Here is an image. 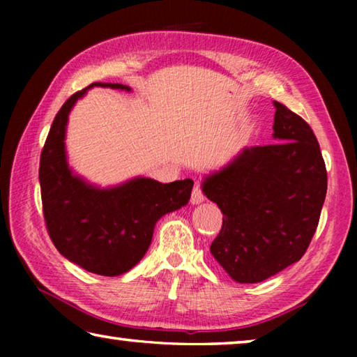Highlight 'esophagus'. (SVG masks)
<instances>
[{
  "mask_svg": "<svg viewBox=\"0 0 357 357\" xmlns=\"http://www.w3.org/2000/svg\"><path fill=\"white\" fill-rule=\"evenodd\" d=\"M203 202H204V195H203V192H202L200 187L195 185V187H193V190H192L190 203H192V204H200V203H203Z\"/></svg>",
  "mask_w": 357,
  "mask_h": 357,
  "instance_id": "34e87169",
  "label": "esophagus"
}]
</instances>
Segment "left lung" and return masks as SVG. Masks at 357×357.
<instances>
[{"instance_id":"1","label":"left lung","mask_w":357,"mask_h":357,"mask_svg":"<svg viewBox=\"0 0 357 357\" xmlns=\"http://www.w3.org/2000/svg\"><path fill=\"white\" fill-rule=\"evenodd\" d=\"M274 140L244 148L202 189L223 223L211 253L238 283H258L299 261L315 234L328 173L310 126L274 102Z\"/></svg>"}]
</instances>
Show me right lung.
Instances as JSON below:
<instances>
[{"mask_svg":"<svg viewBox=\"0 0 357 357\" xmlns=\"http://www.w3.org/2000/svg\"><path fill=\"white\" fill-rule=\"evenodd\" d=\"M94 86L132 91L121 83L96 82L70 96L48 132L39 183L45 225L58 252L88 273L114 277L144 257L162 215L189 203L193 181L162 184L138 176L100 189L72 172L64 143L69 113Z\"/></svg>","mask_w":357,"mask_h":357,"instance_id":"obj_1","label":"right lung"}]
</instances>
